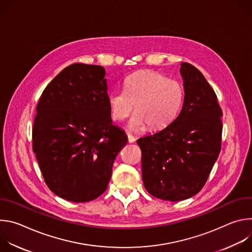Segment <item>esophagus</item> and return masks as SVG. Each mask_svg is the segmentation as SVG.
Segmentation results:
<instances>
[{
  "label": "esophagus",
  "instance_id": "34e87169",
  "mask_svg": "<svg viewBox=\"0 0 252 252\" xmlns=\"http://www.w3.org/2000/svg\"><path fill=\"white\" fill-rule=\"evenodd\" d=\"M127 140H128V142H129V143H131V142H134L135 138H134V136H133L132 134L127 133Z\"/></svg>",
  "mask_w": 252,
  "mask_h": 252
}]
</instances>
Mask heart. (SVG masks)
<instances>
[{"instance_id": "heart-1", "label": "heart", "mask_w": 252, "mask_h": 252, "mask_svg": "<svg viewBox=\"0 0 252 252\" xmlns=\"http://www.w3.org/2000/svg\"><path fill=\"white\" fill-rule=\"evenodd\" d=\"M124 91L107 95V103L114 121L125 120L132 111L128 126L140 129H161L170 125L181 113L185 100L184 85L167 79L158 71L142 69L125 80Z\"/></svg>"}]
</instances>
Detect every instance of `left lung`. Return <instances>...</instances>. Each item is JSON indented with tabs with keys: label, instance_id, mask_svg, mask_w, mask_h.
<instances>
[{
	"label": "left lung",
	"instance_id": "1",
	"mask_svg": "<svg viewBox=\"0 0 252 252\" xmlns=\"http://www.w3.org/2000/svg\"><path fill=\"white\" fill-rule=\"evenodd\" d=\"M185 100L167 126L137 139L146 189L155 197L179 201L200 191L221 148L222 112L200 71L181 63Z\"/></svg>",
	"mask_w": 252,
	"mask_h": 252
}]
</instances>
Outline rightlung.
I'll return each instance as SVG.
<instances>
[{
  "label": "right lung",
  "mask_w": 252,
  "mask_h": 252,
  "mask_svg": "<svg viewBox=\"0 0 252 252\" xmlns=\"http://www.w3.org/2000/svg\"><path fill=\"white\" fill-rule=\"evenodd\" d=\"M112 122L101 65L70 64L47 86L37 105L32 151L55 194L87 202L104 192L127 142Z\"/></svg>",
  "instance_id": "obj_1"
}]
</instances>
